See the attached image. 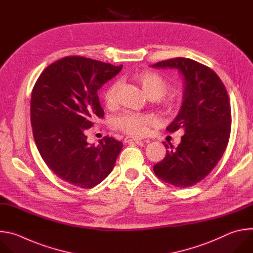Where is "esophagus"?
<instances>
[{
	"mask_svg": "<svg viewBox=\"0 0 253 253\" xmlns=\"http://www.w3.org/2000/svg\"><path fill=\"white\" fill-rule=\"evenodd\" d=\"M124 141L125 142H131V141H133V142H139V141H141V139H139V138H136V137H129V136H126L125 137V139H124Z\"/></svg>",
	"mask_w": 253,
	"mask_h": 253,
	"instance_id": "34e87169",
	"label": "esophagus"
}]
</instances>
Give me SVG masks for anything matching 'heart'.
<instances>
[{"mask_svg": "<svg viewBox=\"0 0 253 253\" xmlns=\"http://www.w3.org/2000/svg\"><path fill=\"white\" fill-rule=\"evenodd\" d=\"M133 79L138 83L149 98L156 99L157 103L166 110L170 111L173 109L174 100L166 95L169 89V83L163 75L157 72H143L134 75ZM120 87V82L116 81L105 90L104 102L108 108H114L118 104ZM154 117L149 115L125 113L115 117L112 120V125L115 128L123 132L139 136L146 132L147 126L154 124Z\"/></svg>", "mask_w": 253, "mask_h": 253, "instance_id": "heart-1", "label": "heart"}]
</instances>
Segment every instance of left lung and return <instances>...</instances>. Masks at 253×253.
I'll return each instance as SVG.
<instances>
[{"label":"left lung","mask_w":253,"mask_h":253,"mask_svg":"<svg viewBox=\"0 0 253 253\" xmlns=\"http://www.w3.org/2000/svg\"><path fill=\"white\" fill-rule=\"evenodd\" d=\"M151 67L177 69L184 79L180 111L167 127L169 132L183 129L184 134L175 149L170 144L171 150L154 166V171L165 182L189 187L211 172L227 146L231 126L228 93L214 71L193 60L175 58Z\"/></svg>","instance_id":"1"}]
</instances>
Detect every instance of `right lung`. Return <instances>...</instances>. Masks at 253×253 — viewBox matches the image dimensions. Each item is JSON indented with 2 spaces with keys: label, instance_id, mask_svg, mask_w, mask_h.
Here are the masks:
<instances>
[{
  "label": "right lung",
  "instance_id": "add662e5",
  "mask_svg": "<svg viewBox=\"0 0 253 253\" xmlns=\"http://www.w3.org/2000/svg\"><path fill=\"white\" fill-rule=\"evenodd\" d=\"M113 66L80 56L65 57L46 67L31 97V125L39 153L58 177L91 188L113 170L123 143L105 136L96 146L86 141L85 129L104 118L97 90L117 76Z\"/></svg>",
  "mask_w": 253,
  "mask_h": 253
}]
</instances>
